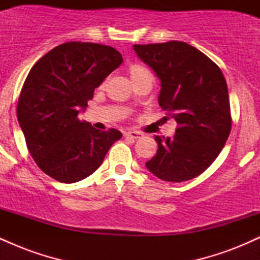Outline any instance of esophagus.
Listing matches in <instances>:
<instances>
[{"label":"esophagus","instance_id":"34e87169","mask_svg":"<svg viewBox=\"0 0 260 260\" xmlns=\"http://www.w3.org/2000/svg\"><path fill=\"white\" fill-rule=\"evenodd\" d=\"M124 136H126L127 138H131V139H139V138H142L143 134L140 132H137V131H129V132L124 133Z\"/></svg>","mask_w":260,"mask_h":260}]
</instances>
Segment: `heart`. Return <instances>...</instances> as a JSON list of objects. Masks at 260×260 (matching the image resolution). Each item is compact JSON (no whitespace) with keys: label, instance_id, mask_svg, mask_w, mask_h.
<instances>
[{"label":"heart","instance_id":"heart-1","mask_svg":"<svg viewBox=\"0 0 260 260\" xmlns=\"http://www.w3.org/2000/svg\"><path fill=\"white\" fill-rule=\"evenodd\" d=\"M128 73H129L131 79H132V82H133V80L138 79L139 77L144 76V74H147L149 72L147 70H145L144 67H142V66L132 64L129 68H128Z\"/></svg>","mask_w":260,"mask_h":260}]
</instances>
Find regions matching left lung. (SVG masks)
Wrapping results in <instances>:
<instances>
[{
	"label": "left lung",
	"instance_id": "1",
	"mask_svg": "<svg viewBox=\"0 0 260 260\" xmlns=\"http://www.w3.org/2000/svg\"><path fill=\"white\" fill-rule=\"evenodd\" d=\"M133 49L160 79L164 118L178 124L174 138L155 137L157 151L145 166L162 181L192 180L214 162L231 132L225 77L208 56L182 41Z\"/></svg>",
	"mask_w": 260,
	"mask_h": 260
}]
</instances>
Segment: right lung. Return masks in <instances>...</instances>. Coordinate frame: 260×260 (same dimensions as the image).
Returning <instances> with one entry per match:
<instances>
[{
	"label": "right lung",
	"instance_id": "1",
	"mask_svg": "<svg viewBox=\"0 0 260 260\" xmlns=\"http://www.w3.org/2000/svg\"><path fill=\"white\" fill-rule=\"evenodd\" d=\"M123 62L111 46L71 41L32 66L20 91L17 117L28 150L46 175L62 183L90 176L122 133L80 121L104 79Z\"/></svg>",
	"mask_w": 260,
	"mask_h": 260
}]
</instances>
